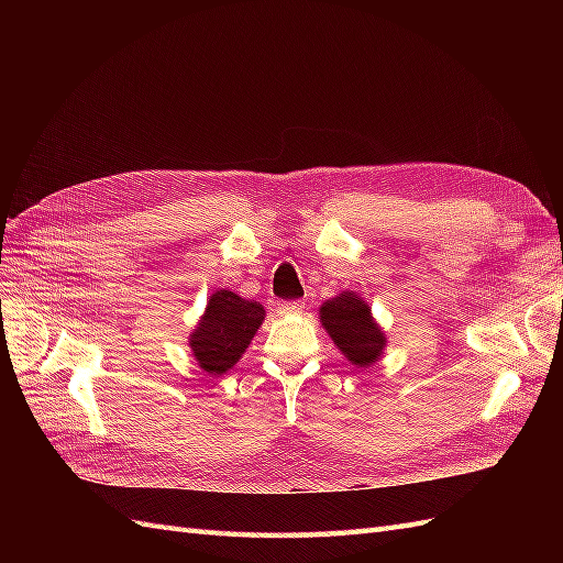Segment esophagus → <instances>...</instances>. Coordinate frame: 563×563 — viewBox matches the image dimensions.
Wrapping results in <instances>:
<instances>
[{
  "label": "esophagus",
  "mask_w": 563,
  "mask_h": 563,
  "mask_svg": "<svg viewBox=\"0 0 563 563\" xmlns=\"http://www.w3.org/2000/svg\"><path fill=\"white\" fill-rule=\"evenodd\" d=\"M305 310V302L302 300H284L279 302V312L282 314H298Z\"/></svg>",
  "instance_id": "esophagus-1"
}]
</instances>
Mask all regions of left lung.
Here are the masks:
<instances>
[{
    "instance_id": "1",
    "label": "left lung",
    "mask_w": 563,
    "mask_h": 563,
    "mask_svg": "<svg viewBox=\"0 0 563 563\" xmlns=\"http://www.w3.org/2000/svg\"><path fill=\"white\" fill-rule=\"evenodd\" d=\"M321 327L331 335L333 345L356 368H368L380 360L387 338L373 319L368 302L354 291H343L319 308Z\"/></svg>"
}]
</instances>
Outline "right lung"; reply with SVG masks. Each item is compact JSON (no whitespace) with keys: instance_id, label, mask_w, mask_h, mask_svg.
Masks as SVG:
<instances>
[{"instance_id":"add662e5","label":"right lung","mask_w":563,"mask_h":563,"mask_svg":"<svg viewBox=\"0 0 563 563\" xmlns=\"http://www.w3.org/2000/svg\"><path fill=\"white\" fill-rule=\"evenodd\" d=\"M263 319L265 310L261 302L246 300L225 288L216 291L190 333V347L201 371L209 376H223L230 371L246 352Z\"/></svg>"}]
</instances>
